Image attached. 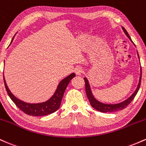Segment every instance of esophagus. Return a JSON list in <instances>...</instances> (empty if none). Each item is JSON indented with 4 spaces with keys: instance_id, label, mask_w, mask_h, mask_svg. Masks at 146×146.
<instances>
[{
    "instance_id": "1",
    "label": "esophagus",
    "mask_w": 146,
    "mask_h": 146,
    "mask_svg": "<svg viewBox=\"0 0 146 146\" xmlns=\"http://www.w3.org/2000/svg\"><path fill=\"white\" fill-rule=\"evenodd\" d=\"M83 69H82V67H80V66H79V67H77V68H75V73H76V75H80L82 74V73H83Z\"/></svg>"
}]
</instances>
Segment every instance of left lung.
Masks as SVG:
<instances>
[{
	"mask_svg": "<svg viewBox=\"0 0 146 146\" xmlns=\"http://www.w3.org/2000/svg\"><path fill=\"white\" fill-rule=\"evenodd\" d=\"M122 29H123V32L125 33V34L126 35V36L128 37L130 41L132 42L131 38H130V36L127 32V31L125 30L124 28L122 27ZM133 43V42H132ZM137 56H138L139 59V53L137 52ZM141 74H140V77H139V83L138 85H137V87L136 88V90H135L133 93L131 95V96H130L128 99L124 100L123 102H120V103L118 104H104L102 103V102L98 101V100H96L95 98L94 97V95H93V93H92L91 88H90V86L89 84V82H88V80H87L86 78H84L85 81V86H86V95L87 98H88V100H89L90 105L93 108H94L95 109H96L98 111L102 112V113H111V112H115V111H118V110H121L124 109L126 106H128V105L131 102L132 100H134L135 97L136 96L137 92L139 91L140 88V85H141Z\"/></svg>",
	"mask_w": 146,
	"mask_h": 146,
	"instance_id": "8db88e82",
	"label": "left lung"
}]
</instances>
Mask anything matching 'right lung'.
Returning <instances> with one entry per match:
<instances>
[{"instance_id":"add662e5","label":"right lung","mask_w":146,"mask_h":146,"mask_svg":"<svg viewBox=\"0 0 146 146\" xmlns=\"http://www.w3.org/2000/svg\"><path fill=\"white\" fill-rule=\"evenodd\" d=\"M13 40H14V38H12L11 44ZM75 76V74L74 73H73L68 75L65 78H64L58 84V87H57L54 94L52 95L51 98L48 99L47 101L46 102L36 104L27 103V102L22 101L16 97H15L8 88L5 80V77H3V78H4L5 86L7 94L9 96V98H11V100L14 102L15 104L17 106L18 108H19L22 111L29 115L44 116V115H47L54 113V112L58 110V108L60 106V104H61V102L62 100L65 90H66L68 83Z\"/></svg>"}]
</instances>
